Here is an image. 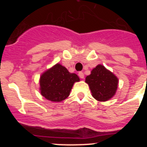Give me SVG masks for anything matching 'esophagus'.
<instances>
[{
    "label": "esophagus",
    "instance_id": "esophagus-1",
    "mask_svg": "<svg viewBox=\"0 0 147 147\" xmlns=\"http://www.w3.org/2000/svg\"><path fill=\"white\" fill-rule=\"evenodd\" d=\"M79 76H80V79H84L85 78V75H84V73L82 72H79Z\"/></svg>",
    "mask_w": 147,
    "mask_h": 147
}]
</instances>
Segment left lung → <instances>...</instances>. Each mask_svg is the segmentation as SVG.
Segmentation results:
<instances>
[{
  "label": "left lung",
  "instance_id": "obj_1",
  "mask_svg": "<svg viewBox=\"0 0 147 147\" xmlns=\"http://www.w3.org/2000/svg\"><path fill=\"white\" fill-rule=\"evenodd\" d=\"M92 96L98 102H106L115 96L119 79L102 65H98L85 78Z\"/></svg>",
  "mask_w": 147,
  "mask_h": 147
}]
</instances>
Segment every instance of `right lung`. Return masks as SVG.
I'll return each mask as SVG.
<instances>
[{
	"label": "right lung",
	"instance_id": "obj_1",
	"mask_svg": "<svg viewBox=\"0 0 147 147\" xmlns=\"http://www.w3.org/2000/svg\"><path fill=\"white\" fill-rule=\"evenodd\" d=\"M80 81L76 74L70 73L65 67L57 63L40 76V93L51 102H60L69 96L74 84Z\"/></svg>",
	"mask_w": 147,
	"mask_h": 147
}]
</instances>
